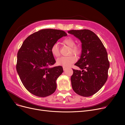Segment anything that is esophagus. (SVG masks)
Masks as SVG:
<instances>
[{"label": "esophagus", "mask_w": 125, "mask_h": 125, "mask_svg": "<svg viewBox=\"0 0 125 125\" xmlns=\"http://www.w3.org/2000/svg\"><path fill=\"white\" fill-rule=\"evenodd\" d=\"M63 70H64V71H65V70H66L67 69V68H66V67H63Z\"/></svg>", "instance_id": "1"}]
</instances>
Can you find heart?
<instances>
[{
  "label": "heart",
  "mask_w": 125,
  "mask_h": 125,
  "mask_svg": "<svg viewBox=\"0 0 125 125\" xmlns=\"http://www.w3.org/2000/svg\"><path fill=\"white\" fill-rule=\"evenodd\" d=\"M63 43L70 48L69 54L73 53L77 56L80 54L81 52V49L80 46L75 45V41L73 38H72L71 37H67L63 39ZM51 52L52 55L56 57H59L60 55L59 46L57 44H54L52 46L51 48ZM76 60V59L75 56L73 55H70L68 56L59 58L57 59V64L58 65L67 67L74 63Z\"/></svg>",
  "instance_id": "obj_1"
}]
</instances>
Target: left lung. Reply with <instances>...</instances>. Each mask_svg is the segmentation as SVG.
Here are the masks:
<instances>
[{
    "label": "left lung",
    "mask_w": 125,
    "mask_h": 125,
    "mask_svg": "<svg viewBox=\"0 0 125 125\" xmlns=\"http://www.w3.org/2000/svg\"><path fill=\"white\" fill-rule=\"evenodd\" d=\"M68 33L80 39L82 48L81 58L74 64L82 70L73 69L72 87L78 95L91 96L99 91L107 80L109 62L107 51L93 31L71 30Z\"/></svg>",
    "instance_id": "1"
}]
</instances>
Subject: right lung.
<instances>
[{
	"mask_svg": "<svg viewBox=\"0 0 125 125\" xmlns=\"http://www.w3.org/2000/svg\"><path fill=\"white\" fill-rule=\"evenodd\" d=\"M67 35L62 30L45 29L24 41L17 54L16 69L24 86L31 94L45 97L55 92L56 81L63 69L61 66L50 67L56 62L51 48Z\"/></svg>",
	"mask_w": 125,
	"mask_h": 125,
	"instance_id": "obj_1",
	"label": "right lung"
}]
</instances>
